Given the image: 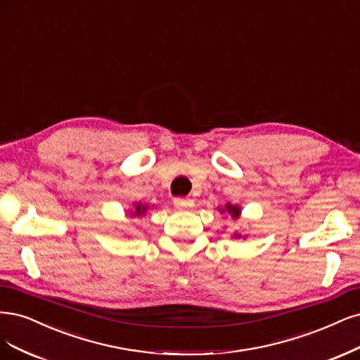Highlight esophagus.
Returning a JSON list of instances; mask_svg holds the SVG:
<instances>
[{
	"label": "esophagus",
	"mask_w": 360,
	"mask_h": 360,
	"mask_svg": "<svg viewBox=\"0 0 360 360\" xmlns=\"http://www.w3.org/2000/svg\"><path fill=\"white\" fill-rule=\"evenodd\" d=\"M174 205L177 207V208H180V210H183V208H191L192 205H193V202H192V200H189V198H174Z\"/></svg>",
	"instance_id": "esophagus-1"
}]
</instances>
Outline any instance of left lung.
Wrapping results in <instances>:
<instances>
[{
	"instance_id": "8db88e82",
	"label": "left lung",
	"mask_w": 360,
	"mask_h": 360,
	"mask_svg": "<svg viewBox=\"0 0 360 360\" xmlns=\"http://www.w3.org/2000/svg\"><path fill=\"white\" fill-rule=\"evenodd\" d=\"M228 213V214H231V217L232 219H238L240 217V214H241V208L238 207V205H232V204H226L225 205V208H221V212L220 213ZM233 238H241V233H238V232H235L233 235H232ZM244 238V237H243Z\"/></svg>"
}]
</instances>
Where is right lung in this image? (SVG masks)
<instances>
[{"label": "right lung", "instance_id": "add662e5", "mask_svg": "<svg viewBox=\"0 0 360 360\" xmlns=\"http://www.w3.org/2000/svg\"><path fill=\"white\" fill-rule=\"evenodd\" d=\"M147 208H148V205H144V204H141V202H139V204L135 202V204H134V210H131V216H132V217H141V216L146 214Z\"/></svg>", "mask_w": 360, "mask_h": 360}]
</instances>
